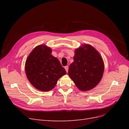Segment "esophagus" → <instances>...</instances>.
<instances>
[{
	"label": "esophagus",
	"mask_w": 129,
	"mask_h": 129,
	"mask_svg": "<svg viewBox=\"0 0 129 129\" xmlns=\"http://www.w3.org/2000/svg\"><path fill=\"white\" fill-rule=\"evenodd\" d=\"M64 69H65V70H66V72H68V66H65V67H64Z\"/></svg>",
	"instance_id": "esophagus-1"
}]
</instances>
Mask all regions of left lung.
Here are the masks:
<instances>
[{
    "label": "left lung",
    "instance_id": "8db88e82",
    "mask_svg": "<svg viewBox=\"0 0 129 129\" xmlns=\"http://www.w3.org/2000/svg\"><path fill=\"white\" fill-rule=\"evenodd\" d=\"M104 72V63L99 53L89 45L76 49L74 62L70 64L68 75L76 87L88 91L96 87Z\"/></svg>",
    "mask_w": 129,
    "mask_h": 129
}]
</instances>
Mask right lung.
Listing matches in <instances>:
<instances>
[{"instance_id": "obj_1", "label": "right lung", "mask_w": 129, "mask_h": 129, "mask_svg": "<svg viewBox=\"0 0 129 129\" xmlns=\"http://www.w3.org/2000/svg\"><path fill=\"white\" fill-rule=\"evenodd\" d=\"M51 53L50 48L38 46L30 53L25 63L26 74L30 83L43 91L53 89L58 79L66 74L60 61Z\"/></svg>"}]
</instances>
